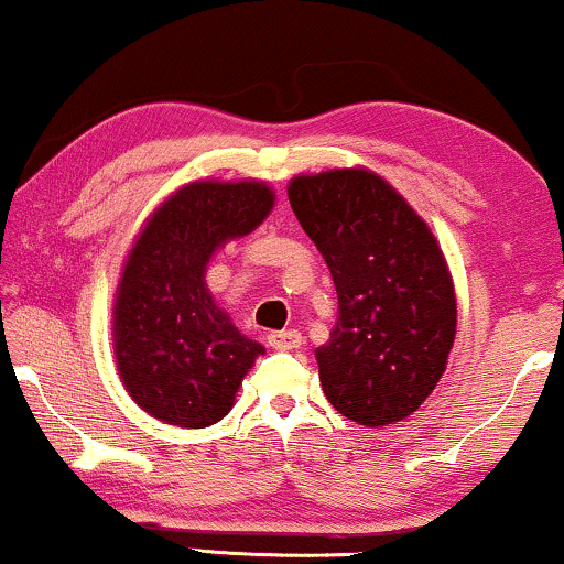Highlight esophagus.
<instances>
[{"label":"esophagus","mask_w":564,"mask_h":564,"mask_svg":"<svg viewBox=\"0 0 564 564\" xmlns=\"http://www.w3.org/2000/svg\"><path fill=\"white\" fill-rule=\"evenodd\" d=\"M267 344L272 346V349L290 351L303 344V336H300V330H272V334L267 336Z\"/></svg>","instance_id":"1"}]
</instances>
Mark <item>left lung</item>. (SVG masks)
<instances>
[{
	"mask_svg": "<svg viewBox=\"0 0 564 564\" xmlns=\"http://www.w3.org/2000/svg\"><path fill=\"white\" fill-rule=\"evenodd\" d=\"M288 195L338 295L330 341L315 351L328 403L361 426L405 419L442 380L457 330L436 238L361 169L297 176Z\"/></svg>",
	"mask_w": 564,
	"mask_h": 564,
	"instance_id": "8db88e82",
	"label": "left lung"
}]
</instances>
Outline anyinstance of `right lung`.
Masks as SVG:
<instances>
[{"label": "right lung", "mask_w": 564, "mask_h": 564, "mask_svg": "<svg viewBox=\"0 0 564 564\" xmlns=\"http://www.w3.org/2000/svg\"><path fill=\"white\" fill-rule=\"evenodd\" d=\"M272 205L261 182H195L166 199L135 241L115 300V359L126 390L153 419L184 429L226 419L264 354L213 303L205 264Z\"/></svg>", "instance_id": "right-lung-1"}]
</instances>
